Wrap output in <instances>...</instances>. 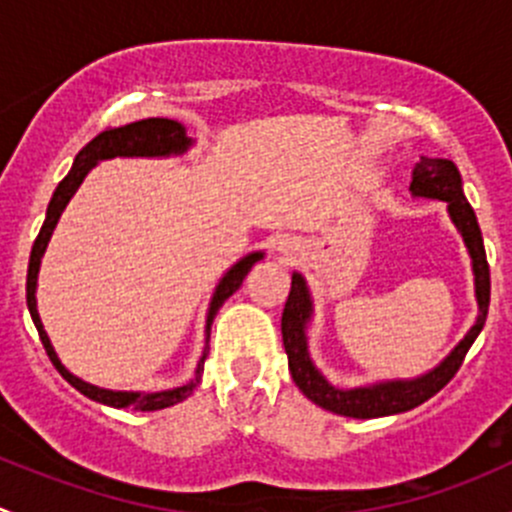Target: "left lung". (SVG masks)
Returning a JSON list of instances; mask_svg holds the SVG:
<instances>
[{
  "label": "left lung",
  "instance_id": "1",
  "mask_svg": "<svg viewBox=\"0 0 512 512\" xmlns=\"http://www.w3.org/2000/svg\"><path fill=\"white\" fill-rule=\"evenodd\" d=\"M411 193L421 195V198H438L448 203V213H451L453 223L461 230L463 240H466L468 252L473 257V272H476V297H478V322L473 324L471 332L466 334L461 344L448 354V359L441 366L431 371V374L421 376L414 381H386V384L364 386V389H337L329 384L314 364L309 361L307 354V339H304V327L312 314V302H309L307 285L299 275H292V289L282 312V342H285V352L289 359V371H292L294 384L299 386L309 401H314L322 409L334 411L339 416L352 418H379L401 414V411L416 409L418 404L431 399L433 394L443 389L448 381L456 376L461 369L463 359H466L468 349L476 342V337L483 329L485 317H488L490 304V270L488 260H485L483 235L476 220V213L468 205L466 195L461 188V173L453 165V160L446 158H421L416 163L414 180H411Z\"/></svg>",
  "mask_w": 512,
  "mask_h": 512
}]
</instances>
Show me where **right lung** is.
Returning a JSON list of instances; mask_svg holds the SVG:
<instances>
[{"mask_svg":"<svg viewBox=\"0 0 512 512\" xmlns=\"http://www.w3.org/2000/svg\"><path fill=\"white\" fill-rule=\"evenodd\" d=\"M188 146H190V141H188V136H185V128L180 126L178 121H170V118H143V121L128 123V126H121V128H106V131L98 133L94 141L86 143V146L81 148L79 156H76V160H74V168L69 170V175H66V178L59 183V188H56L54 198H51V203H49V210H46L44 225H41L39 235H36V240H34L32 257H29V272H27L29 314H32L36 332H39V339H41V344H44L46 354H49L51 364L56 366V371H59V374L64 376L71 386H74V389H79L81 394L98 401V404L113 406V409H126V406H131V409H136V411H158V409H165V406H173V404H178V401L188 399V396L193 394L195 386L200 384V376H203V364H205V359H208L210 347H205L203 356H200V364H198V369H195L193 379H190L185 386H178V389L156 391V394H133V391H106V389H98V386L86 384V381L76 379L74 374H69V371L61 366L59 356H56L49 337H46L44 327H41L39 312H36V297H34L36 272H39V262H41V255H44V250H46V242H49L51 232H54V225L59 223V215L64 213V208H66V203L71 200V195L76 193V188L81 185V180L86 178V173L94 168L98 160L116 158V156H168V153L185 151ZM260 257H262L260 252L242 257V260L237 262L230 272H227L223 280H220L218 289H215L213 302H210L208 329H210V324H213L218 309L223 307L225 299L242 285V280L247 277V272L252 270V265H255ZM208 339H210V334H208Z\"/></svg>","mask_w":512,"mask_h":512,"instance_id":"1","label":"right lung"}]
</instances>
